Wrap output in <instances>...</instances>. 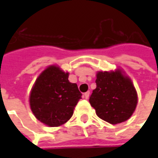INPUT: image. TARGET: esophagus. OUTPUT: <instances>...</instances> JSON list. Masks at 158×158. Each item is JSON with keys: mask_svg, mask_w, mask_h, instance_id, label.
<instances>
[{"mask_svg": "<svg viewBox=\"0 0 158 158\" xmlns=\"http://www.w3.org/2000/svg\"><path fill=\"white\" fill-rule=\"evenodd\" d=\"M89 91H87V92H85V94H84V98L85 99H88L89 98Z\"/></svg>", "mask_w": 158, "mask_h": 158, "instance_id": "1", "label": "esophagus"}]
</instances>
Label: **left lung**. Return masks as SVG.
<instances>
[{
	"label": "left lung",
	"mask_w": 158,
	"mask_h": 158,
	"mask_svg": "<svg viewBox=\"0 0 158 158\" xmlns=\"http://www.w3.org/2000/svg\"><path fill=\"white\" fill-rule=\"evenodd\" d=\"M96 83V88L89 102L100 118L117 124L132 116L138 97L129 77L119 69L114 72H98Z\"/></svg>",
	"instance_id": "obj_1"
}]
</instances>
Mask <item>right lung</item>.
Listing matches in <instances>:
<instances>
[{"label":"right lung","mask_w":158,"mask_h":158,"mask_svg":"<svg viewBox=\"0 0 158 158\" xmlns=\"http://www.w3.org/2000/svg\"><path fill=\"white\" fill-rule=\"evenodd\" d=\"M81 96L78 85L69 82V73L57 66H50L36 79L29 104L38 120L50 127H57L71 118Z\"/></svg>","instance_id":"right-lung-1"}]
</instances>
